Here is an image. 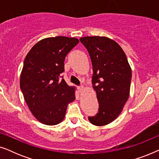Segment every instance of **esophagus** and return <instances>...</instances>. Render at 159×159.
I'll return each mask as SVG.
<instances>
[{
	"label": "esophagus",
	"instance_id": "1",
	"mask_svg": "<svg viewBox=\"0 0 159 159\" xmlns=\"http://www.w3.org/2000/svg\"><path fill=\"white\" fill-rule=\"evenodd\" d=\"M77 88H78V90H79V91L80 92H82V90H83V89H84V87L83 86H78L77 87Z\"/></svg>",
	"mask_w": 159,
	"mask_h": 159
}]
</instances>
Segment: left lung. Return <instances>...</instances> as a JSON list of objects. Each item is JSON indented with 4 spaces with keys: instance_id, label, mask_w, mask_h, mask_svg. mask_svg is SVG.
<instances>
[{
    "instance_id": "8db88e82",
    "label": "left lung",
    "mask_w": 159,
    "mask_h": 159,
    "mask_svg": "<svg viewBox=\"0 0 159 159\" xmlns=\"http://www.w3.org/2000/svg\"><path fill=\"white\" fill-rule=\"evenodd\" d=\"M80 42L88 49L93 65V88L99 103L98 112L90 122L103 126L114 121L129 96L132 69L118 43L106 37H84Z\"/></svg>"
}]
</instances>
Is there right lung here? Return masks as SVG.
Listing matches in <instances>:
<instances>
[{
  "label": "right lung",
  "instance_id": "1",
  "mask_svg": "<svg viewBox=\"0 0 159 159\" xmlns=\"http://www.w3.org/2000/svg\"><path fill=\"white\" fill-rule=\"evenodd\" d=\"M78 43L77 38L64 36L45 38L26 56L20 88L30 111L44 125L62 121L67 106L75 101V88L66 84L61 74L65 58Z\"/></svg>",
  "mask_w": 159,
  "mask_h": 159
}]
</instances>
